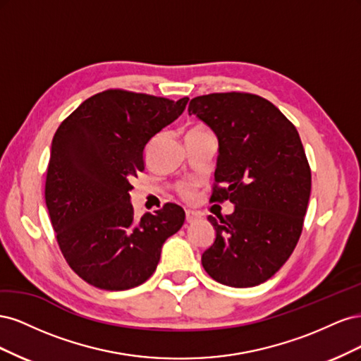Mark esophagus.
I'll use <instances>...</instances> for the list:
<instances>
[{
    "label": "esophagus",
    "instance_id": "obj_1",
    "mask_svg": "<svg viewBox=\"0 0 361 361\" xmlns=\"http://www.w3.org/2000/svg\"><path fill=\"white\" fill-rule=\"evenodd\" d=\"M199 218H200V215L197 212H194V211H187V212H185V220H187V223L197 221Z\"/></svg>",
    "mask_w": 361,
    "mask_h": 361
}]
</instances>
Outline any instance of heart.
<instances>
[{
  "label": "heart",
  "mask_w": 361,
  "mask_h": 361,
  "mask_svg": "<svg viewBox=\"0 0 361 361\" xmlns=\"http://www.w3.org/2000/svg\"><path fill=\"white\" fill-rule=\"evenodd\" d=\"M190 133H209V130H207L204 126H194L190 129ZM182 194L185 195V197H188V195H191V190L188 187H183Z\"/></svg>",
  "instance_id": "1"
}]
</instances>
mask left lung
<instances>
[{"mask_svg":"<svg viewBox=\"0 0 361 361\" xmlns=\"http://www.w3.org/2000/svg\"><path fill=\"white\" fill-rule=\"evenodd\" d=\"M218 138L214 202L235 204L209 220L215 241L202 255L214 280L251 288L285 265L302 232L312 173L298 130L276 105L257 94L211 93L191 99Z\"/></svg>","mask_w":361,"mask_h":361,"instance_id":"8db88e82","label":"left lung"}]
</instances>
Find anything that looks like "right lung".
Returning <instances> with one entry per match:
<instances>
[{
	"label": "right lung",
	"mask_w": 361,
	"mask_h": 361,
	"mask_svg": "<svg viewBox=\"0 0 361 361\" xmlns=\"http://www.w3.org/2000/svg\"><path fill=\"white\" fill-rule=\"evenodd\" d=\"M188 97L105 90L85 99L52 138L45 202L61 253L89 285L140 286L154 274L166 239L185 221L166 203L135 220L129 179L145 170L150 138L174 122Z\"/></svg>",
	"instance_id": "1"
}]
</instances>
